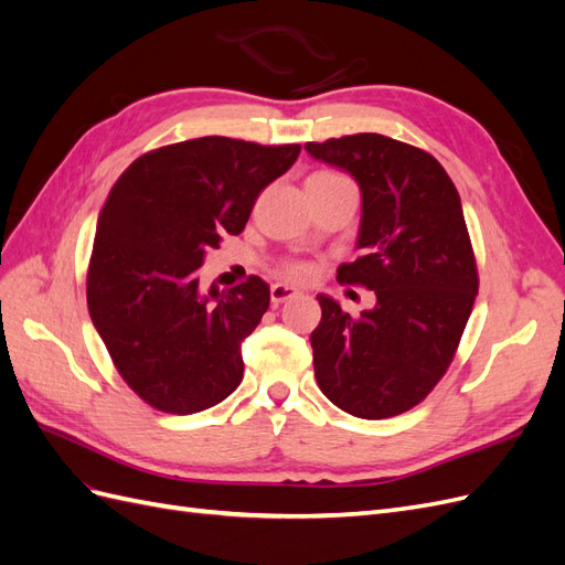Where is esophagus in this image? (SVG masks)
Listing matches in <instances>:
<instances>
[{"label": "esophagus", "instance_id": "obj_1", "mask_svg": "<svg viewBox=\"0 0 565 565\" xmlns=\"http://www.w3.org/2000/svg\"><path fill=\"white\" fill-rule=\"evenodd\" d=\"M297 295H299L297 287H289V285H282V282L270 285V301H273V306H278V303H282L287 299L297 297Z\"/></svg>", "mask_w": 565, "mask_h": 565}]
</instances>
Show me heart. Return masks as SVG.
<instances>
[{
	"instance_id": "1",
	"label": "heart",
	"mask_w": 565,
	"mask_h": 565,
	"mask_svg": "<svg viewBox=\"0 0 565 565\" xmlns=\"http://www.w3.org/2000/svg\"><path fill=\"white\" fill-rule=\"evenodd\" d=\"M313 177H324V174H313ZM282 270H285V276H287V278H295V280H303V278H309V273H311V268L306 266V264H301V262H292V264H287Z\"/></svg>"
}]
</instances>
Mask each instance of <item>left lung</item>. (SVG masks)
<instances>
[{
  "label": "left lung",
  "mask_w": 565,
  "mask_h": 565,
  "mask_svg": "<svg viewBox=\"0 0 565 565\" xmlns=\"http://www.w3.org/2000/svg\"><path fill=\"white\" fill-rule=\"evenodd\" d=\"M363 195L361 256L337 280L372 289L361 316L318 295L311 332L320 391L344 413L386 419L422 403L450 367L478 295V270L455 183L440 162L382 134L306 143Z\"/></svg>",
  "instance_id": "8db88e82"
}]
</instances>
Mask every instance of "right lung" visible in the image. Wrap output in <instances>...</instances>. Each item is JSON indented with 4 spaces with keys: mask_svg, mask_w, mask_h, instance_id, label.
Listing matches in <instances>:
<instances>
[{
    "mask_svg": "<svg viewBox=\"0 0 565 565\" xmlns=\"http://www.w3.org/2000/svg\"><path fill=\"white\" fill-rule=\"evenodd\" d=\"M299 150L202 136L146 152L113 185L96 224L87 303L117 372L148 405L193 415L243 382L241 347L270 289L249 276L202 292L198 270L226 233H243L256 198Z\"/></svg>",
    "mask_w": 565,
    "mask_h": 565,
    "instance_id": "right-lung-1",
    "label": "right lung"
}]
</instances>
